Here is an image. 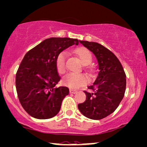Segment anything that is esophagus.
Listing matches in <instances>:
<instances>
[{"label":"esophagus","mask_w":147,"mask_h":147,"mask_svg":"<svg viewBox=\"0 0 147 147\" xmlns=\"http://www.w3.org/2000/svg\"><path fill=\"white\" fill-rule=\"evenodd\" d=\"M70 93H72V94H76L78 92L77 90H75V89H73V88H71L70 89Z\"/></svg>","instance_id":"obj_1"}]
</instances>
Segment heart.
<instances>
[{
	"label": "heart",
	"mask_w": 147,
	"mask_h": 147,
	"mask_svg": "<svg viewBox=\"0 0 147 147\" xmlns=\"http://www.w3.org/2000/svg\"><path fill=\"white\" fill-rule=\"evenodd\" d=\"M75 53L80 57L81 61L85 65H90L93 61V55L87 48H78L75 50ZM67 54L65 51H62L58 54L56 59V65L58 71L63 74L66 70V61ZM88 78L84 74L70 72L65 76L63 78V82L65 86L72 88H77L86 84Z\"/></svg>",
	"instance_id": "heart-1"
}]
</instances>
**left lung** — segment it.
<instances>
[{"mask_svg":"<svg viewBox=\"0 0 147 147\" xmlns=\"http://www.w3.org/2000/svg\"><path fill=\"white\" fill-rule=\"evenodd\" d=\"M95 54L99 71L93 84L88 86L93 93L84 91L86 100L78 105L83 115L99 120L115 112L123 98L126 88V75L122 65L110 50L96 42L80 41Z\"/></svg>","mask_w":147,"mask_h":147,"instance_id":"1","label":"left lung"}]
</instances>
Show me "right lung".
<instances>
[{
  "instance_id": "1",
  "label": "right lung",
  "mask_w": 147,
  "mask_h": 147,
  "mask_svg": "<svg viewBox=\"0 0 147 147\" xmlns=\"http://www.w3.org/2000/svg\"><path fill=\"white\" fill-rule=\"evenodd\" d=\"M79 41L68 37L49 38L25 54L16 73V86L22 106L31 117L48 119L59 113L69 90L65 86L56 87L61 80L56 59Z\"/></svg>"
}]
</instances>
